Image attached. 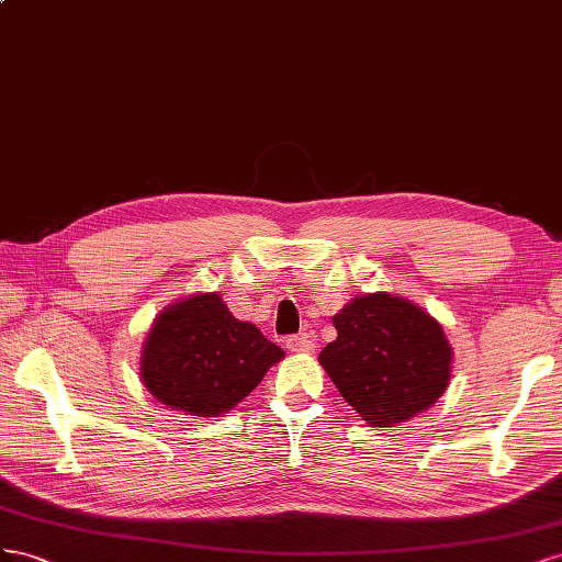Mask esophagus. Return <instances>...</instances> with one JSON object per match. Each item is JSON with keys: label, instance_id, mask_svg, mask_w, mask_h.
<instances>
[{"label": "esophagus", "instance_id": "obj_1", "mask_svg": "<svg viewBox=\"0 0 562 562\" xmlns=\"http://www.w3.org/2000/svg\"><path fill=\"white\" fill-rule=\"evenodd\" d=\"M284 346L292 352H313L315 350V339L308 334H296V336H286Z\"/></svg>", "mask_w": 562, "mask_h": 562}]
</instances>
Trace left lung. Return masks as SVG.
Here are the masks:
<instances>
[{
    "label": "left lung",
    "instance_id": "left-lung-1",
    "mask_svg": "<svg viewBox=\"0 0 562 562\" xmlns=\"http://www.w3.org/2000/svg\"><path fill=\"white\" fill-rule=\"evenodd\" d=\"M331 323L336 339L319 352V364L370 426L403 424L450 386L452 346L438 319L409 299L362 294Z\"/></svg>",
    "mask_w": 562,
    "mask_h": 562
}]
</instances>
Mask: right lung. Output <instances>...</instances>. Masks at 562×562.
<instances>
[{"label": "right lung", "mask_w": 562, "mask_h": 562, "mask_svg": "<svg viewBox=\"0 0 562 562\" xmlns=\"http://www.w3.org/2000/svg\"><path fill=\"white\" fill-rule=\"evenodd\" d=\"M282 358L284 350L237 319L218 292H200L155 317L140 350V379L169 409L221 416Z\"/></svg>", "instance_id": "1"}]
</instances>
